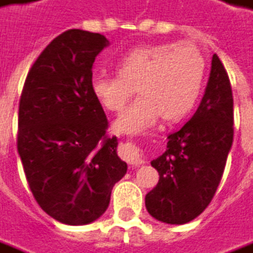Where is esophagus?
Listing matches in <instances>:
<instances>
[{
  "label": "esophagus",
  "instance_id": "34e87169",
  "mask_svg": "<svg viewBox=\"0 0 253 253\" xmlns=\"http://www.w3.org/2000/svg\"><path fill=\"white\" fill-rule=\"evenodd\" d=\"M124 157L126 160V163L132 167H140L146 164V156L142 149H139L135 143H125L124 144Z\"/></svg>",
  "mask_w": 253,
  "mask_h": 253
}]
</instances>
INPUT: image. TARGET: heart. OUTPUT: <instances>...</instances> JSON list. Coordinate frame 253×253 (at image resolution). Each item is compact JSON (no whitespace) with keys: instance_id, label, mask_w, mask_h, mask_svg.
Segmentation results:
<instances>
[{"instance_id":"obj_1","label":"heart","mask_w":253,"mask_h":253,"mask_svg":"<svg viewBox=\"0 0 253 253\" xmlns=\"http://www.w3.org/2000/svg\"><path fill=\"white\" fill-rule=\"evenodd\" d=\"M117 73L95 77L93 95L104 109L118 113L136 89V102L113 128L120 133H137L160 117L175 123L189 114L203 88L205 59L191 42L146 45L128 52L118 62Z\"/></svg>"}]
</instances>
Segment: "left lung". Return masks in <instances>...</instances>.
<instances>
[{
  "label": "left lung",
  "mask_w": 253,
  "mask_h": 253,
  "mask_svg": "<svg viewBox=\"0 0 253 253\" xmlns=\"http://www.w3.org/2000/svg\"><path fill=\"white\" fill-rule=\"evenodd\" d=\"M233 92L216 53L203 100L182 128L168 136L163 156L151 161L160 180L146 194V208L157 220L184 224L210 205L223 176L234 135Z\"/></svg>",
  "instance_id": "1"
}]
</instances>
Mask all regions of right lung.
<instances>
[{"mask_svg":"<svg viewBox=\"0 0 253 253\" xmlns=\"http://www.w3.org/2000/svg\"><path fill=\"white\" fill-rule=\"evenodd\" d=\"M107 45L99 33H62L31 66L19 102L17 151L26 179L38 205L64 224L102 216L128 168L92 90V66Z\"/></svg>","mask_w":253,"mask_h":253,"instance_id":"right-lung-1","label":"right lung"}]
</instances>
